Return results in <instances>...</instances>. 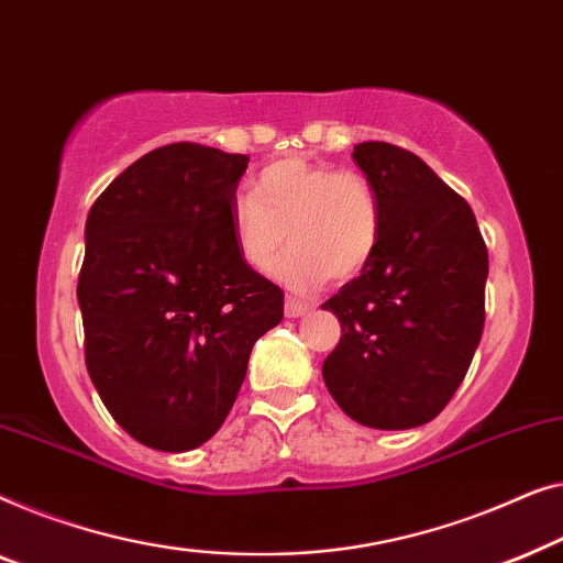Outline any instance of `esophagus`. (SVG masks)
Listing matches in <instances>:
<instances>
[{
  "label": "esophagus",
  "mask_w": 563,
  "mask_h": 563,
  "mask_svg": "<svg viewBox=\"0 0 563 563\" xmlns=\"http://www.w3.org/2000/svg\"><path fill=\"white\" fill-rule=\"evenodd\" d=\"M311 311H313V303H308V300H300L292 296H288V300H285V316H288V319H300V316Z\"/></svg>",
  "instance_id": "34e87169"
}]
</instances>
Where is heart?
<instances>
[{"mask_svg": "<svg viewBox=\"0 0 563 563\" xmlns=\"http://www.w3.org/2000/svg\"><path fill=\"white\" fill-rule=\"evenodd\" d=\"M229 224L252 271L278 257L288 229L292 250L275 265V278L292 290H313L367 267L379 244V203L360 173L285 157L260 170L252 194L234 196Z\"/></svg>", "mask_w": 563, "mask_h": 563, "instance_id": "1", "label": "heart"}]
</instances>
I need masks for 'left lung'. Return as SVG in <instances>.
Listing matches in <instances>:
<instances>
[{
	"instance_id": "obj_1",
	"label": "left lung",
	"mask_w": 563,
	"mask_h": 563,
	"mask_svg": "<svg viewBox=\"0 0 563 563\" xmlns=\"http://www.w3.org/2000/svg\"><path fill=\"white\" fill-rule=\"evenodd\" d=\"M354 163L379 203V244L321 308L342 323L323 383L352 421L379 431L437 418L485 329L487 247L462 196L421 157L360 142Z\"/></svg>"
}]
</instances>
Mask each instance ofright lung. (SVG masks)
I'll return each mask as SVG.
<instances>
[{
	"label": "right lung",
	"mask_w": 563,
	"mask_h": 563,
	"mask_svg": "<svg viewBox=\"0 0 563 563\" xmlns=\"http://www.w3.org/2000/svg\"><path fill=\"white\" fill-rule=\"evenodd\" d=\"M247 163L173 142L122 170L86 219V369L114 421L150 449L209 441L252 346L283 319V290L244 265L229 224Z\"/></svg>",
	"instance_id": "add662e5"
}]
</instances>
